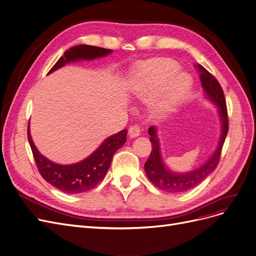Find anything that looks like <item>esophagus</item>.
I'll return each mask as SVG.
<instances>
[{"label": "esophagus", "instance_id": "34e87169", "mask_svg": "<svg viewBox=\"0 0 256 256\" xmlns=\"http://www.w3.org/2000/svg\"><path fill=\"white\" fill-rule=\"evenodd\" d=\"M128 135L130 138H135L140 135V128L139 126H132L128 128Z\"/></svg>", "mask_w": 256, "mask_h": 256}]
</instances>
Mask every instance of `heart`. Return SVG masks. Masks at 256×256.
Instances as JSON below:
<instances>
[{
    "instance_id": "b5f03b06",
    "label": "heart",
    "mask_w": 256,
    "mask_h": 256,
    "mask_svg": "<svg viewBox=\"0 0 256 256\" xmlns=\"http://www.w3.org/2000/svg\"><path fill=\"white\" fill-rule=\"evenodd\" d=\"M179 70L178 64L170 58L152 62L142 71V84L136 93L142 99H152L164 85L161 95L154 104V112L163 116L170 112L192 86V80L186 73L176 74Z\"/></svg>"
}]
</instances>
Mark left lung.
Wrapping results in <instances>:
<instances>
[{
	"mask_svg": "<svg viewBox=\"0 0 256 256\" xmlns=\"http://www.w3.org/2000/svg\"><path fill=\"white\" fill-rule=\"evenodd\" d=\"M194 66L200 73V80H201L202 86L204 88L206 96L214 104L218 106V114L222 122L220 138L216 152L211 156V158L204 165H202L201 168L186 174H176L170 172L168 168H166L165 165L163 164L159 139L157 137V130H156L154 126H150L148 128V134L150 136V140L152 142V150L150 158L148 159L146 164H144V170H146L150 181L156 187H158L159 190L166 192H184L192 190V188H194V186L201 183L203 180H205L206 178L216 170L220 162L222 148H223L224 142L229 130L227 106L223 88H222L216 77L211 73H209L203 66L196 64Z\"/></svg>",
	"mask_w": 256,
	"mask_h": 256,
	"instance_id": "left-lung-1",
	"label": "left lung"
}]
</instances>
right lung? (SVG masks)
Returning a JSON list of instances; mask_svg holds the SVG:
<instances>
[{"label":"right lung","instance_id":"1","mask_svg":"<svg viewBox=\"0 0 256 256\" xmlns=\"http://www.w3.org/2000/svg\"><path fill=\"white\" fill-rule=\"evenodd\" d=\"M110 52H112L110 49L88 45L72 47L64 52V56L52 66L49 73L60 69L68 62L104 58ZM126 134L128 130H122L117 134L106 138L102 146L84 160L71 165H60L48 160L38 152L32 141L29 124L27 132L30 148L40 176L55 188L70 194L91 190L104 180L112 162L113 154L126 143Z\"/></svg>","mask_w":256,"mask_h":256}]
</instances>
